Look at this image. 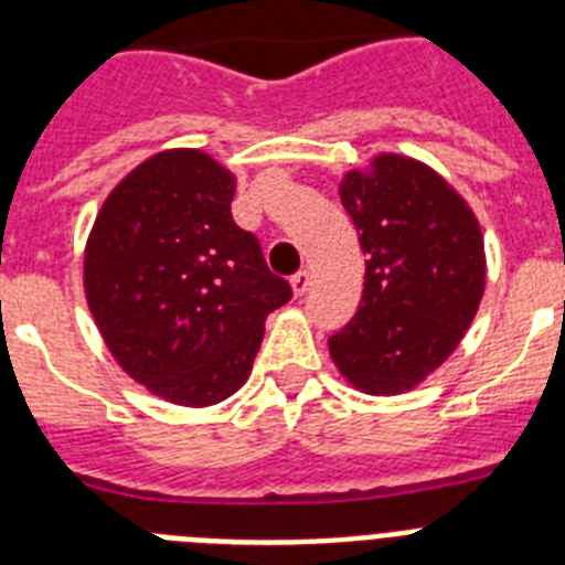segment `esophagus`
<instances>
[{"label":"esophagus","instance_id":"34e87169","mask_svg":"<svg viewBox=\"0 0 565 565\" xmlns=\"http://www.w3.org/2000/svg\"><path fill=\"white\" fill-rule=\"evenodd\" d=\"M291 288L297 297H302V294L311 288V271H308V268H299V271L291 277Z\"/></svg>","mask_w":565,"mask_h":565}]
</instances>
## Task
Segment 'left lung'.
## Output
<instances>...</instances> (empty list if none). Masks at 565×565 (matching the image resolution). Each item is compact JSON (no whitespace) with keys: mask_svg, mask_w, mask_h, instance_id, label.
Returning <instances> with one entry per match:
<instances>
[{"mask_svg":"<svg viewBox=\"0 0 565 565\" xmlns=\"http://www.w3.org/2000/svg\"><path fill=\"white\" fill-rule=\"evenodd\" d=\"M339 198L367 259L359 311L328 339L331 359L356 391L407 393L456 351L481 306V226L441 174L404 154L351 169Z\"/></svg>","mask_w":565,"mask_h":565,"instance_id":"8db88e82","label":"left lung"}]
</instances>
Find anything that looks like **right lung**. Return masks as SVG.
I'll return each instance as SVG.
<instances>
[{"instance_id": "obj_1", "label": "right lung", "mask_w": 565, "mask_h": 565, "mask_svg": "<svg viewBox=\"0 0 565 565\" xmlns=\"http://www.w3.org/2000/svg\"><path fill=\"white\" fill-rule=\"evenodd\" d=\"M234 174L201 149L152 154L109 192L84 252V294L115 362L147 391L209 407L252 373L291 286L232 217Z\"/></svg>"}]
</instances>
